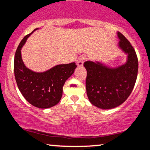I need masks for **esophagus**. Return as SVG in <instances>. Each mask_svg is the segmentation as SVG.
I'll return each instance as SVG.
<instances>
[{"label":"esophagus","instance_id":"1","mask_svg":"<svg viewBox=\"0 0 150 150\" xmlns=\"http://www.w3.org/2000/svg\"><path fill=\"white\" fill-rule=\"evenodd\" d=\"M85 60H86V57H84V56H81V57L77 59V65L78 66H82L83 64H84V62L85 61Z\"/></svg>","mask_w":150,"mask_h":150}]
</instances>
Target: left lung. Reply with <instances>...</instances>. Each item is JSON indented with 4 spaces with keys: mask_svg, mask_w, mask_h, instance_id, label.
<instances>
[{
    "mask_svg": "<svg viewBox=\"0 0 150 150\" xmlns=\"http://www.w3.org/2000/svg\"><path fill=\"white\" fill-rule=\"evenodd\" d=\"M117 36L119 48L127 55L125 64L110 68L99 61L84 63L87 71L88 98L91 104L100 109H112L123 103L133 91L137 79L138 61L136 52L120 32H117Z\"/></svg>",
    "mask_w": 150,
    "mask_h": 150,
    "instance_id": "left-lung-1",
    "label": "left lung"
}]
</instances>
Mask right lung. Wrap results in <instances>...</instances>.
<instances>
[{"instance_id": "obj_1", "label": "right lung", "mask_w": 150, "mask_h": 150, "mask_svg": "<svg viewBox=\"0 0 150 150\" xmlns=\"http://www.w3.org/2000/svg\"><path fill=\"white\" fill-rule=\"evenodd\" d=\"M33 31L25 36L18 46L14 60V77L19 91L27 101L36 108L46 109L60 101L63 86L77 66L75 62L57 65L42 73L26 68L21 58V50Z\"/></svg>"}]
</instances>
